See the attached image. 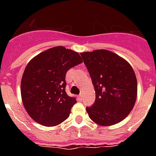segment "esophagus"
<instances>
[{"mask_svg": "<svg viewBox=\"0 0 156 156\" xmlns=\"http://www.w3.org/2000/svg\"><path fill=\"white\" fill-rule=\"evenodd\" d=\"M78 100H79V101H82V100H83V95H82V94L78 95Z\"/></svg>", "mask_w": 156, "mask_h": 156, "instance_id": "esophagus-1", "label": "esophagus"}]
</instances>
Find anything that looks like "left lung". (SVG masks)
Returning <instances> with one entry per match:
<instances>
[{
	"instance_id": "left-lung-1",
	"label": "left lung",
	"mask_w": 156,
	"mask_h": 156,
	"mask_svg": "<svg viewBox=\"0 0 156 156\" xmlns=\"http://www.w3.org/2000/svg\"><path fill=\"white\" fill-rule=\"evenodd\" d=\"M95 91L89 117L98 125L121 122L133 109L137 98V78L133 68L116 53L104 49L82 52Z\"/></svg>"
}]
</instances>
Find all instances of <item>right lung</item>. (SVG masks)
<instances>
[{"label": "right lung", "mask_w": 156, "mask_h": 156, "mask_svg": "<svg viewBox=\"0 0 156 156\" xmlns=\"http://www.w3.org/2000/svg\"><path fill=\"white\" fill-rule=\"evenodd\" d=\"M83 62L78 52L57 46L41 52L26 66L21 95L29 116L44 126L66 121L77 103L66 92V72Z\"/></svg>", "instance_id": "1"}]
</instances>
